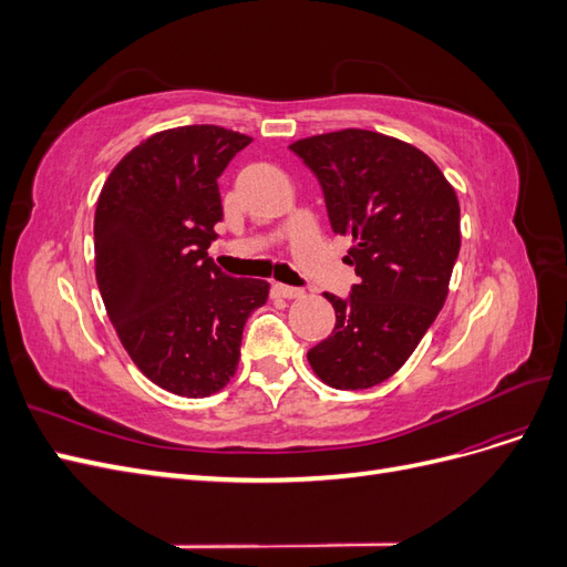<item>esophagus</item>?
I'll return each mask as SVG.
<instances>
[{
  "label": "esophagus",
  "instance_id": "34e87169",
  "mask_svg": "<svg viewBox=\"0 0 567 567\" xmlns=\"http://www.w3.org/2000/svg\"><path fill=\"white\" fill-rule=\"evenodd\" d=\"M271 293L277 298H286V300H298L305 296L302 288H293V286H284V284H274Z\"/></svg>",
  "mask_w": 567,
  "mask_h": 567
}]
</instances>
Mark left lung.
Listing matches in <instances>:
<instances>
[{"instance_id": "obj_1", "label": "left lung", "mask_w": 567, "mask_h": 567, "mask_svg": "<svg viewBox=\"0 0 567 567\" xmlns=\"http://www.w3.org/2000/svg\"><path fill=\"white\" fill-rule=\"evenodd\" d=\"M290 151L317 175L336 234L350 236L352 296L323 298L336 329L307 352L338 390L388 381L416 350L450 293L461 248L454 186L416 146L371 130L307 136Z\"/></svg>"}]
</instances>
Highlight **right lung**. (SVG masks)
I'll return each mask as SVG.
<instances>
[{"label": "right lung", "mask_w": 567, "mask_h": 567, "mask_svg": "<svg viewBox=\"0 0 567 567\" xmlns=\"http://www.w3.org/2000/svg\"><path fill=\"white\" fill-rule=\"evenodd\" d=\"M252 140L217 125L151 134L120 161L94 213V269L123 348L179 398L225 388L248 317L269 284L234 279L208 248L221 219L217 177Z\"/></svg>", "instance_id": "1"}]
</instances>
